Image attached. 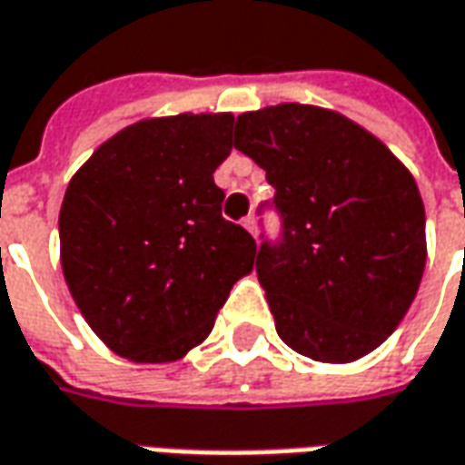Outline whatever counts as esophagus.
Wrapping results in <instances>:
<instances>
[{"mask_svg": "<svg viewBox=\"0 0 465 465\" xmlns=\"http://www.w3.org/2000/svg\"><path fill=\"white\" fill-rule=\"evenodd\" d=\"M242 227H245V230H248V232H251V235H253V238H255V232H258V225H255V217H245V220H242Z\"/></svg>", "mask_w": 465, "mask_h": 465, "instance_id": "esophagus-1", "label": "esophagus"}]
</instances>
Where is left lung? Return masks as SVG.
Instances as JSON below:
<instances>
[{
	"instance_id": "obj_1",
	"label": "left lung",
	"mask_w": 465,
	"mask_h": 465,
	"mask_svg": "<svg viewBox=\"0 0 465 465\" xmlns=\"http://www.w3.org/2000/svg\"><path fill=\"white\" fill-rule=\"evenodd\" d=\"M232 145L266 171L282 238L255 273L276 332L322 363L363 358L397 330L428 261L412 173L369 130L330 109L245 112Z\"/></svg>"
}]
</instances>
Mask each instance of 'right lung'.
<instances>
[{
  "instance_id": "add662e5",
  "label": "right lung",
  "mask_w": 465,
  "mask_h": 465,
  "mask_svg": "<svg viewBox=\"0 0 465 465\" xmlns=\"http://www.w3.org/2000/svg\"><path fill=\"white\" fill-rule=\"evenodd\" d=\"M235 117L176 114L130 124L68 182L61 266L84 320L117 356L179 361L204 341L255 240L223 217L214 168Z\"/></svg>"
}]
</instances>
